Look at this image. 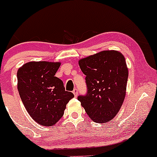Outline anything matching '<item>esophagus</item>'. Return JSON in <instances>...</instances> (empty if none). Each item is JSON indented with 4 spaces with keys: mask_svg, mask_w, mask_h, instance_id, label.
Returning <instances> with one entry per match:
<instances>
[{
    "mask_svg": "<svg viewBox=\"0 0 157 157\" xmlns=\"http://www.w3.org/2000/svg\"><path fill=\"white\" fill-rule=\"evenodd\" d=\"M73 93H74V96H77V95H78V90H77V88H75L74 90H73Z\"/></svg>",
    "mask_w": 157,
    "mask_h": 157,
    "instance_id": "esophagus-1",
    "label": "esophagus"
}]
</instances>
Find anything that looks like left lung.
<instances>
[{
    "instance_id": "obj_1",
    "label": "left lung",
    "mask_w": 157,
    "mask_h": 157,
    "mask_svg": "<svg viewBox=\"0 0 157 157\" xmlns=\"http://www.w3.org/2000/svg\"><path fill=\"white\" fill-rule=\"evenodd\" d=\"M86 75L87 92L77 99L96 123H106L117 115L126 94L128 70L124 55L117 51H102L79 61Z\"/></svg>"
}]
</instances>
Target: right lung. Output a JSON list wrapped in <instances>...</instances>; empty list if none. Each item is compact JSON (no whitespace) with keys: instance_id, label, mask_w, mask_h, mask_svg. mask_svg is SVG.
I'll return each mask as SVG.
<instances>
[{"instance_id":"add662e5","label":"right lung","mask_w":157,"mask_h":157,"mask_svg":"<svg viewBox=\"0 0 157 157\" xmlns=\"http://www.w3.org/2000/svg\"><path fill=\"white\" fill-rule=\"evenodd\" d=\"M60 62L30 61L17 71V89L23 105L35 121L43 126L56 124L74 97L55 77Z\"/></svg>"}]
</instances>
